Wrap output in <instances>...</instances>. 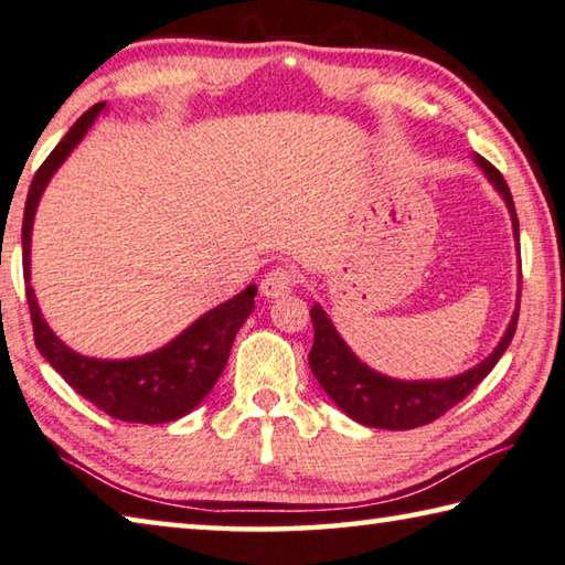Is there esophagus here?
<instances>
[{
	"label": "esophagus",
	"instance_id": "34e87169",
	"mask_svg": "<svg viewBox=\"0 0 565 565\" xmlns=\"http://www.w3.org/2000/svg\"><path fill=\"white\" fill-rule=\"evenodd\" d=\"M295 273L292 270H285V267H275V270L267 273L260 282V295L267 300H275V298H285V295H290L295 288Z\"/></svg>",
	"mask_w": 565,
	"mask_h": 565
}]
</instances>
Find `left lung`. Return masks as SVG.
Masks as SVG:
<instances>
[{"mask_svg": "<svg viewBox=\"0 0 565 565\" xmlns=\"http://www.w3.org/2000/svg\"><path fill=\"white\" fill-rule=\"evenodd\" d=\"M471 158L473 163L481 168L483 175H487L493 191L501 195V201L507 203L513 237H516L519 245V217L507 181H503V175L487 161V158H481L479 153H473ZM310 318L315 328L310 367L324 394H328V397L358 424L374 429L397 431L424 427V424L439 419L444 412H449L454 404H459L469 392H473V387L493 370V364L501 360V354L509 350L519 322V300L516 310L511 315V322L507 324V332H503V338L499 340L497 348L491 350L489 358H483L467 372L444 380L387 377V374L364 364L358 354L352 352V348L342 340V334L334 328L330 315L324 312L320 302L312 305Z\"/></svg>", "mask_w": 565, "mask_h": 565, "instance_id": "obj_1", "label": "left lung"}]
</instances>
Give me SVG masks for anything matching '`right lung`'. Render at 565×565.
<instances>
[{
    "mask_svg": "<svg viewBox=\"0 0 565 565\" xmlns=\"http://www.w3.org/2000/svg\"><path fill=\"white\" fill-rule=\"evenodd\" d=\"M102 114H108L106 102L96 104L68 128L46 161L39 168L32 185H29L24 223H22V260L26 280V300L32 310L34 342L44 360L62 374L68 387H74L84 399H88L108 417L138 424H163L175 422L193 412L205 399V394L215 387L217 377L231 358V348L237 330L250 318L255 308V285H247L235 298L215 305L203 312L195 322L175 334L171 342L153 352L138 354L124 360L88 358L68 348L56 332L49 328L36 292L32 288V231L39 201L46 191L49 181L72 156L74 148L84 141L88 128Z\"/></svg>",
    "mask_w": 565,
    "mask_h": 565,
    "instance_id": "right-lung-1",
    "label": "right lung"
}]
</instances>
